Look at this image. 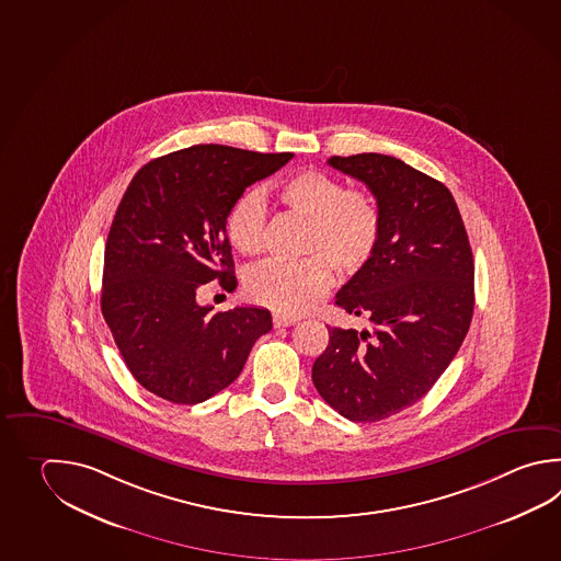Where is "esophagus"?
Segmentation results:
<instances>
[{"mask_svg": "<svg viewBox=\"0 0 561 561\" xmlns=\"http://www.w3.org/2000/svg\"><path fill=\"white\" fill-rule=\"evenodd\" d=\"M298 321V318H291V316H284V313H274L275 328H287V325H296Z\"/></svg>", "mask_w": 561, "mask_h": 561, "instance_id": "34e87169", "label": "esophagus"}]
</instances>
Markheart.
<instances>
[{
	"label": "heart",
	"instance_id": "1",
	"mask_svg": "<svg viewBox=\"0 0 561 561\" xmlns=\"http://www.w3.org/2000/svg\"><path fill=\"white\" fill-rule=\"evenodd\" d=\"M277 197L298 218L308 219L298 262H267L245 275V294L255 304L298 316L325 294L335 274H359L378 252L381 209L376 197L345 190L337 178L320 170H301L277 185ZM267 207L260 190H248L229 209L228 240L238 252H262Z\"/></svg>",
	"mask_w": 561,
	"mask_h": 561
}]
</instances>
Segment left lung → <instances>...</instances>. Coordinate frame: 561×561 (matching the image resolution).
I'll return each instance as SVG.
<instances>
[{
  "label": "left lung",
  "mask_w": 561,
  "mask_h": 561,
  "mask_svg": "<svg viewBox=\"0 0 561 561\" xmlns=\"http://www.w3.org/2000/svg\"><path fill=\"white\" fill-rule=\"evenodd\" d=\"M328 163L369 187L381 240L335 296L371 330L330 328L311 379L350 422H379L422 400L458 354L473 316V255L444 183L383 153Z\"/></svg>",
  "instance_id": "8db88e82"
}]
</instances>
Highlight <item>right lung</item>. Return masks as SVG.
I'll return each instance as SVG.
<instances>
[{"instance_id": "obj_1", "label": "right lung", "mask_w": 561, "mask_h": 561, "mask_svg": "<svg viewBox=\"0 0 561 561\" xmlns=\"http://www.w3.org/2000/svg\"><path fill=\"white\" fill-rule=\"evenodd\" d=\"M291 158L192 146L149 161L127 185L105 243L102 313L127 369L158 398L194 405L216 396L272 330L267 309L214 313L195 294L214 279L236 289L229 209Z\"/></svg>"}]
</instances>
